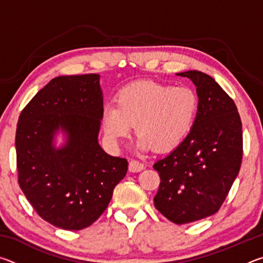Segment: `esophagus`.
I'll return each mask as SVG.
<instances>
[{
  "instance_id": "1",
  "label": "esophagus",
  "mask_w": 263,
  "mask_h": 263,
  "mask_svg": "<svg viewBox=\"0 0 263 263\" xmlns=\"http://www.w3.org/2000/svg\"><path fill=\"white\" fill-rule=\"evenodd\" d=\"M142 169H144V163L138 161V160H131L128 163V171L132 173H139Z\"/></svg>"
}]
</instances>
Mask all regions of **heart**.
<instances>
[{"label": "heart", "mask_w": 263, "mask_h": 263, "mask_svg": "<svg viewBox=\"0 0 263 263\" xmlns=\"http://www.w3.org/2000/svg\"><path fill=\"white\" fill-rule=\"evenodd\" d=\"M198 110L193 89L151 81L127 84L118 91L115 103L102 109V125L110 141L125 138L136 125L138 147L168 152L188 136Z\"/></svg>", "instance_id": "heart-1"}]
</instances>
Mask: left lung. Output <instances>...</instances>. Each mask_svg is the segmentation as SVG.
I'll return each instance as SVG.
<instances>
[{
  "label": "left lung",
  "instance_id": "1",
  "mask_svg": "<svg viewBox=\"0 0 263 263\" xmlns=\"http://www.w3.org/2000/svg\"><path fill=\"white\" fill-rule=\"evenodd\" d=\"M177 75L196 86L197 116L185 139L153 168L161 180L154 205L181 225L219 210L241 166L242 125L233 100L210 75L198 70Z\"/></svg>",
  "mask_w": 263,
  "mask_h": 263
}]
</instances>
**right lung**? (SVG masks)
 Listing matches in <instances>:
<instances>
[{"label": "right lung", "instance_id": "1", "mask_svg": "<svg viewBox=\"0 0 263 263\" xmlns=\"http://www.w3.org/2000/svg\"><path fill=\"white\" fill-rule=\"evenodd\" d=\"M103 92L99 74L52 79L21 112L16 131L18 183L44 220L79 231L104 212L126 175V159L99 144ZM61 130L65 144L57 148Z\"/></svg>", "mask_w": 263, "mask_h": 263}]
</instances>
